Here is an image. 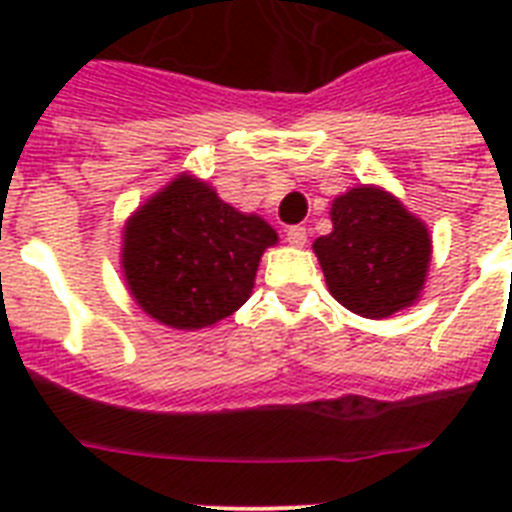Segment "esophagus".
I'll list each match as a JSON object with an SVG mask.
<instances>
[{
    "instance_id": "obj_1",
    "label": "esophagus",
    "mask_w": 512,
    "mask_h": 512,
    "mask_svg": "<svg viewBox=\"0 0 512 512\" xmlns=\"http://www.w3.org/2000/svg\"><path fill=\"white\" fill-rule=\"evenodd\" d=\"M287 241L292 247H303L305 241H308V231H305L303 225H292V228H287Z\"/></svg>"
}]
</instances>
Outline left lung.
<instances>
[{"label":"left lung","mask_w":512,"mask_h":512,"mask_svg":"<svg viewBox=\"0 0 512 512\" xmlns=\"http://www.w3.org/2000/svg\"><path fill=\"white\" fill-rule=\"evenodd\" d=\"M332 233L313 244L329 292L364 319L412 305L430 263L428 228L380 188H353L332 204Z\"/></svg>","instance_id":"obj_1"}]
</instances>
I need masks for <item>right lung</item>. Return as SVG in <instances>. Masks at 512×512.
I'll use <instances>...</instances> for the list:
<instances>
[{
  "mask_svg": "<svg viewBox=\"0 0 512 512\" xmlns=\"http://www.w3.org/2000/svg\"><path fill=\"white\" fill-rule=\"evenodd\" d=\"M276 231L241 215L207 183L177 177L135 212L124 231V276L132 297L175 329L217 324L247 303Z\"/></svg>",
  "mask_w": 512,
  "mask_h": 512,
  "instance_id": "right-lung-1",
  "label": "right lung"
}]
</instances>
